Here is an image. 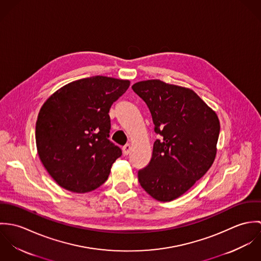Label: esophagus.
I'll return each mask as SVG.
<instances>
[{
  "instance_id": "obj_1",
  "label": "esophagus",
  "mask_w": 261,
  "mask_h": 261,
  "mask_svg": "<svg viewBox=\"0 0 261 261\" xmlns=\"http://www.w3.org/2000/svg\"><path fill=\"white\" fill-rule=\"evenodd\" d=\"M130 145H125V146H123V148H122V152H123V154L124 155H127L129 152H130Z\"/></svg>"
}]
</instances>
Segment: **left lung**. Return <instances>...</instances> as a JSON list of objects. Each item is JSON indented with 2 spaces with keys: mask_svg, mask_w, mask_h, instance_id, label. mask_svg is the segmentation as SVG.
I'll list each match as a JSON object with an SVG mask.
<instances>
[{
  "mask_svg": "<svg viewBox=\"0 0 261 261\" xmlns=\"http://www.w3.org/2000/svg\"><path fill=\"white\" fill-rule=\"evenodd\" d=\"M133 90L151 114L155 140L139 182L152 198L169 202L183 195L212 166L220 122L193 90L159 79L140 81Z\"/></svg>",
  "mask_w": 261,
  "mask_h": 261,
  "instance_id": "1",
  "label": "left lung"
}]
</instances>
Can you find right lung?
<instances>
[{"instance_id": "obj_1", "label": "right lung", "mask_w": 261, "mask_h": 261, "mask_svg": "<svg viewBox=\"0 0 261 261\" xmlns=\"http://www.w3.org/2000/svg\"><path fill=\"white\" fill-rule=\"evenodd\" d=\"M129 81L92 76L70 82L43 105L36 122L40 160L62 188L86 193L101 186L121 149L109 140L110 109Z\"/></svg>"}]
</instances>
